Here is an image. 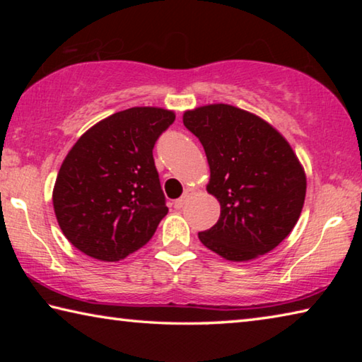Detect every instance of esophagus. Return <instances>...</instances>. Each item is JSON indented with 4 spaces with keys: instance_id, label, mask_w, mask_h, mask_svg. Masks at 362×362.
<instances>
[{
    "instance_id": "34e87169",
    "label": "esophagus",
    "mask_w": 362,
    "mask_h": 362,
    "mask_svg": "<svg viewBox=\"0 0 362 362\" xmlns=\"http://www.w3.org/2000/svg\"><path fill=\"white\" fill-rule=\"evenodd\" d=\"M192 194H193V189H192V188H187L182 198L174 201V207H175V209H182V207L187 204V201L189 199V196H192Z\"/></svg>"
}]
</instances>
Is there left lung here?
Instances as JSON below:
<instances>
[{
    "label": "left lung",
    "mask_w": 362,
    "mask_h": 362,
    "mask_svg": "<svg viewBox=\"0 0 362 362\" xmlns=\"http://www.w3.org/2000/svg\"><path fill=\"white\" fill-rule=\"evenodd\" d=\"M183 124L204 146L207 192L220 203L217 223L198 233L199 241L231 262L273 250L305 203V170L289 142L265 119L226 103L188 110Z\"/></svg>",
    "instance_id": "1"
}]
</instances>
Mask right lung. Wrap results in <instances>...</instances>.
Listing matches in <instances>:
<instances>
[{"label": "right lung", "instance_id": "1", "mask_svg": "<svg viewBox=\"0 0 362 362\" xmlns=\"http://www.w3.org/2000/svg\"><path fill=\"white\" fill-rule=\"evenodd\" d=\"M174 112L122 110L86 131L65 156L52 192L60 230L73 246L102 262H118L155 235L168 214L153 159Z\"/></svg>", "mask_w": 362, "mask_h": 362}]
</instances>
